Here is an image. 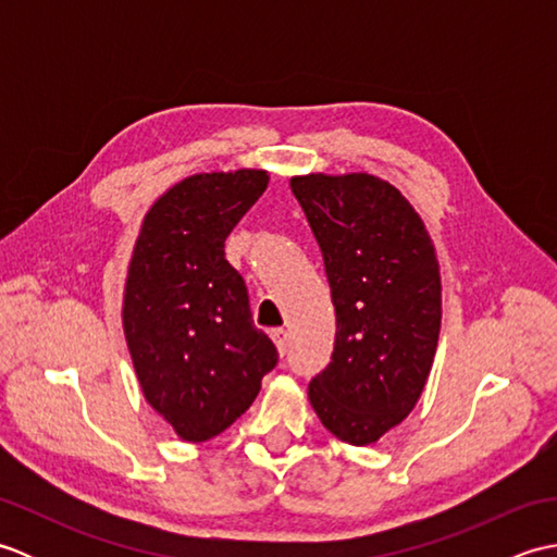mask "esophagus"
Here are the masks:
<instances>
[{
	"label": "esophagus",
	"instance_id": "esophagus-1",
	"mask_svg": "<svg viewBox=\"0 0 557 557\" xmlns=\"http://www.w3.org/2000/svg\"><path fill=\"white\" fill-rule=\"evenodd\" d=\"M270 337H272V342H275V347H277V351H280V357H285V354H287V347H289V335H287V330H282V327L272 330Z\"/></svg>",
	"mask_w": 557,
	"mask_h": 557
}]
</instances>
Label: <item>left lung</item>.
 <instances>
[{
  "label": "left lung",
  "mask_w": 557,
  "mask_h": 557,
  "mask_svg": "<svg viewBox=\"0 0 557 557\" xmlns=\"http://www.w3.org/2000/svg\"><path fill=\"white\" fill-rule=\"evenodd\" d=\"M321 246L337 315L335 349L309 383L311 407L349 445L409 417L441 335V270L419 212L381 176H292Z\"/></svg>",
  "instance_id": "left-lung-1"
}]
</instances>
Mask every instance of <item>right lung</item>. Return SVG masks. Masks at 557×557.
I'll return each mask as SVG.
<instances>
[{
    "mask_svg": "<svg viewBox=\"0 0 557 557\" xmlns=\"http://www.w3.org/2000/svg\"><path fill=\"white\" fill-rule=\"evenodd\" d=\"M268 180L265 170L186 176L146 212L128 263V354L148 405L188 443L230 429L277 363L244 277L224 258V239Z\"/></svg>",
    "mask_w": 557,
    "mask_h": 557,
    "instance_id": "obj_1",
    "label": "right lung"
}]
</instances>
